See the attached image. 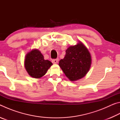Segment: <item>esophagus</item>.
<instances>
[{"mask_svg":"<svg viewBox=\"0 0 120 120\" xmlns=\"http://www.w3.org/2000/svg\"><path fill=\"white\" fill-rule=\"evenodd\" d=\"M58 61H59L58 59H52V63H53V64H57V63L58 62Z\"/></svg>","mask_w":120,"mask_h":120,"instance_id":"1","label":"esophagus"}]
</instances>
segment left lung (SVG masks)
I'll list each match as a JSON object with an SVG mask.
<instances>
[{
    "mask_svg": "<svg viewBox=\"0 0 120 120\" xmlns=\"http://www.w3.org/2000/svg\"><path fill=\"white\" fill-rule=\"evenodd\" d=\"M91 61L88 49L79 42L68 48L64 58L60 60L59 65L69 80L75 81L87 74L90 69Z\"/></svg>",
    "mask_w": 120,
    "mask_h": 120,
    "instance_id": "left-lung-1",
    "label": "left lung"
}]
</instances>
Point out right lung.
I'll use <instances>...</instances> for the list:
<instances>
[{"label":"right lung","mask_w":120,"mask_h":120,"mask_svg":"<svg viewBox=\"0 0 120 120\" xmlns=\"http://www.w3.org/2000/svg\"><path fill=\"white\" fill-rule=\"evenodd\" d=\"M25 67L30 76L39 78L46 74L52 64L49 60L44 59L43 56L38 50H33L26 56Z\"/></svg>","instance_id":"right-lung-1"}]
</instances>
